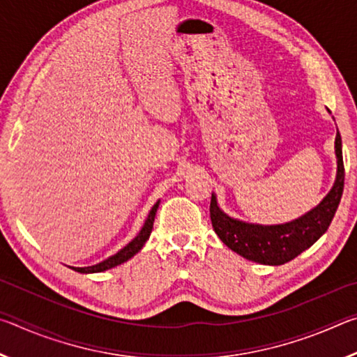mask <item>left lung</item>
<instances>
[{"instance_id":"obj_1","label":"left lung","mask_w":357,"mask_h":357,"mask_svg":"<svg viewBox=\"0 0 357 357\" xmlns=\"http://www.w3.org/2000/svg\"><path fill=\"white\" fill-rule=\"evenodd\" d=\"M337 174L332 189L321 203L299 219L280 223V225H258L247 223L227 215L217 204V198L211 197V222L217 236L238 255L259 264L279 266L291 261L301 255L328 231L335 211L340 203L345 167L342 155V137L335 135Z\"/></svg>"}]
</instances>
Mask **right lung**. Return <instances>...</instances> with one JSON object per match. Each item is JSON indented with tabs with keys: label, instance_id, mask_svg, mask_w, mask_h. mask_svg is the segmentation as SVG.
Here are the masks:
<instances>
[{
	"label": "right lung",
	"instance_id": "obj_1",
	"mask_svg": "<svg viewBox=\"0 0 357 357\" xmlns=\"http://www.w3.org/2000/svg\"><path fill=\"white\" fill-rule=\"evenodd\" d=\"M157 208H159V202H157L153 209L149 211L148 214V219L144 222L143 228L140 229V233L137 234V236L130 241V243L124 247V249H121L118 253H114V255L108 257L104 261H100L94 266H86V268H72L77 273H82V274H91V273H102V271H107V269H112L114 266H118L121 263L128 261L132 257L135 255L142 250V247L144 245V243L149 239V234L153 231V223H154V217L157 213Z\"/></svg>",
	"mask_w": 357,
	"mask_h": 357
}]
</instances>
